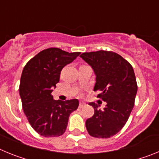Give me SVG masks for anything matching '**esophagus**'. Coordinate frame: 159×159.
I'll use <instances>...</instances> for the list:
<instances>
[{
  "label": "esophagus",
  "mask_w": 159,
  "mask_h": 159,
  "mask_svg": "<svg viewBox=\"0 0 159 159\" xmlns=\"http://www.w3.org/2000/svg\"><path fill=\"white\" fill-rule=\"evenodd\" d=\"M84 106H85V102H80V105H79V107H80V108H82Z\"/></svg>",
  "instance_id": "esophagus-1"
}]
</instances>
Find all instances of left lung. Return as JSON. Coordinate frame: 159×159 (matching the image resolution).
<instances>
[{
  "label": "left lung",
  "instance_id": "left-lung-1",
  "mask_svg": "<svg viewBox=\"0 0 159 159\" xmlns=\"http://www.w3.org/2000/svg\"><path fill=\"white\" fill-rule=\"evenodd\" d=\"M80 57L95 73L94 91H102L97 97L107 102L103 110L90 102L95 113L86 120V128L90 135L107 139L123 128L134 107L138 91L134 69L128 61L113 52H85Z\"/></svg>",
  "mask_w": 159,
  "mask_h": 159
}]
</instances>
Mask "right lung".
<instances>
[{"mask_svg":"<svg viewBox=\"0 0 159 159\" xmlns=\"http://www.w3.org/2000/svg\"><path fill=\"white\" fill-rule=\"evenodd\" d=\"M80 54L50 48L36 55L24 67L19 88L22 107L32 127L40 135H62L70 114L78 108V99L55 100L52 92L63 67Z\"/></svg>","mask_w":159,"mask_h":159,"instance_id":"obj_1","label":"right lung"}]
</instances>
